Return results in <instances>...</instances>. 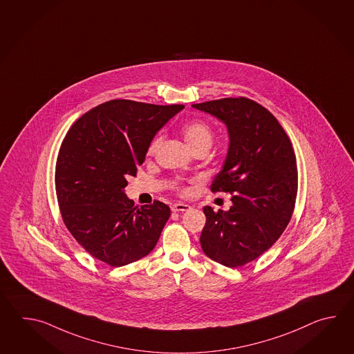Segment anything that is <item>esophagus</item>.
<instances>
[{
  "mask_svg": "<svg viewBox=\"0 0 354 354\" xmlns=\"http://www.w3.org/2000/svg\"><path fill=\"white\" fill-rule=\"evenodd\" d=\"M191 209V206L187 203H174L172 205V211L174 212H178V211H188Z\"/></svg>",
  "mask_w": 354,
  "mask_h": 354,
  "instance_id": "esophagus-1",
  "label": "esophagus"
}]
</instances>
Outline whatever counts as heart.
Returning <instances> with one entry per match:
<instances>
[{
	"instance_id": "1",
	"label": "heart",
	"mask_w": 354,
	"mask_h": 354,
	"mask_svg": "<svg viewBox=\"0 0 354 354\" xmlns=\"http://www.w3.org/2000/svg\"><path fill=\"white\" fill-rule=\"evenodd\" d=\"M182 133L188 147L194 151L201 148L209 149L214 139L210 125L203 120L189 121L183 127ZM159 144H160V136H157L149 145V149H148L149 154H153L158 149Z\"/></svg>"
}]
</instances>
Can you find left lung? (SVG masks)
Instances as JSON below:
<instances>
[{
	"mask_svg": "<svg viewBox=\"0 0 354 354\" xmlns=\"http://www.w3.org/2000/svg\"><path fill=\"white\" fill-rule=\"evenodd\" d=\"M225 124L229 148L212 192H229L230 209L203 207V253L226 267H241L271 248L285 232L297 195L291 142L277 119L245 97L192 105Z\"/></svg>",
	"mask_w": 354,
	"mask_h": 354,
	"instance_id": "8db88e82",
	"label": "left lung"
}]
</instances>
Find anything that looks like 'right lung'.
I'll list each match as a JSON object with an SVG mask.
<instances>
[{
    "mask_svg": "<svg viewBox=\"0 0 354 354\" xmlns=\"http://www.w3.org/2000/svg\"><path fill=\"white\" fill-rule=\"evenodd\" d=\"M183 105L130 100L98 105L75 121L55 165V191L69 233L113 267L148 256L171 216L166 203L133 207L128 177L143 165L153 138Z\"/></svg>",
    "mask_w": 354,
    "mask_h": 354,
    "instance_id": "right-lung-1",
    "label": "right lung"
}]
</instances>
